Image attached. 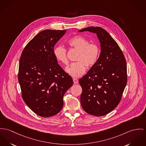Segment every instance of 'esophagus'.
<instances>
[{"instance_id": "obj_1", "label": "esophagus", "mask_w": 146, "mask_h": 146, "mask_svg": "<svg viewBox=\"0 0 146 146\" xmlns=\"http://www.w3.org/2000/svg\"><path fill=\"white\" fill-rule=\"evenodd\" d=\"M73 82L74 84H77L78 83V80L77 79L73 78Z\"/></svg>"}]
</instances>
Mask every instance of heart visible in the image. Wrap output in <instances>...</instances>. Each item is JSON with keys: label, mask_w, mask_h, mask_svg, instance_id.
Returning <instances> with one entry per match:
<instances>
[{"label": "heart", "mask_w": 146, "mask_h": 146, "mask_svg": "<svg viewBox=\"0 0 146 146\" xmlns=\"http://www.w3.org/2000/svg\"><path fill=\"white\" fill-rule=\"evenodd\" d=\"M72 48L79 50L76 62L72 63L66 70L73 78H78L84 74L86 66L91 67L97 62L100 56L101 49L96 43H90V40L81 35L74 36L68 40ZM53 54L60 63L67 65L68 63L67 49L63 46L58 45L53 49Z\"/></svg>", "instance_id": "obj_1"}]
</instances>
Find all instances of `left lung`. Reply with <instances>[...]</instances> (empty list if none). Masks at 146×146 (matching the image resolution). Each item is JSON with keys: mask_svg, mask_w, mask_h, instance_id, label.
<instances>
[{"mask_svg": "<svg viewBox=\"0 0 146 146\" xmlns=\"http://www.w3.org/2000/svg\"><path fill=\"white\" fill-rule=\"evenodd\" d=\"M97 34L101 52L97 63L79 79L83 110L95 116L104 115L117 107L127 82V64L117 42L105 29L90 27L79 31Z\"/></svg>", "mask_w": 146, "mask_h": 146, "instance_id": "1", "label": "left lung"}]
</instances>
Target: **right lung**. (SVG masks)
Returning <instances> with one entry per match:
<instances>
[{
	"label": "right lung",
	"mask_w": 146,
	"mask_h": 146,
	"mask_svg": "<svg viewBox=\"0 0 146 146\" xmlns=\"http://www.w3.org/2000/svg\"><path fill=\"white\" fill-rule=\"evenodd\" d=\"M66 32H40L25 46L20 58L18 81L23 99L41 117L53 116L62 110L63 96L73 84L53 54L54 45Z\"/></svg>",
	"instance_id": "obj_1"
}]
</instances>
